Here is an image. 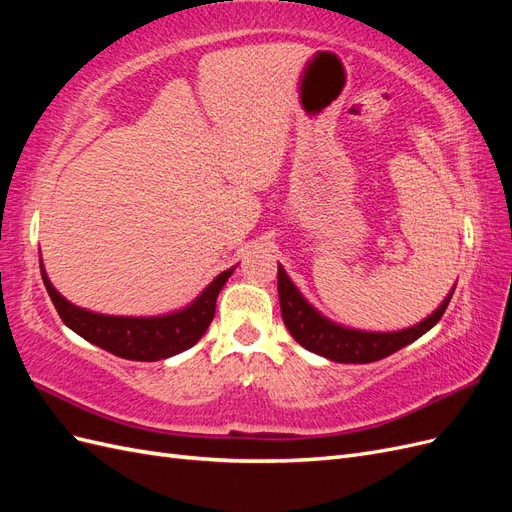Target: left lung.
<instances>
[{"label": "left lung", "instance_id": "1", "mask_svg": "<svg viewBox=\"0 0 512 512\" xmlns=\"http://www.w3.org/2000/svg\"><path fill=\"white\" fill-rule=\"evenodd\" d=\"M453 292L455 286L446 294V299L440 303L436 312L414 324V327L386 333L361 331L344 327V324H337L327 316H322L303 297L299 288L292 284L284 267L277 265V294H280V307L286 329L305 350L320 354L324 359H331L335 363H374L416 342L431 327H436L438 320L446 312L448 303H451Z\"/></svg>", "mask_w": 512, "mask_h": 512}]
</instances>
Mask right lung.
<instances>
[{
  "label": "right lung",
  "instance_id": "add662e5",
  "mask_svg": "<svg viewBox=\"0 0 512 512\" xmlns=\"http://www.w3.org/2000/svg\"><path fill=\"white\" fill-rule=\"evenodd\" d=\"M235 267L222 271L198 297L177 312L162 316H106L72 305L51 284L40 260L46 292L68 329L106 352L130 361H160L192 348L215 316V301Z\"/></svg>",
  "mask_w": 512,
  "mask_h": 512
}]
</instances>
